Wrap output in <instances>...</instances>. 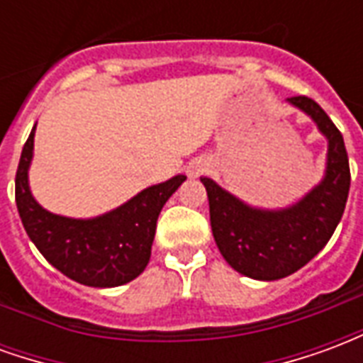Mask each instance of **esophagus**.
I'll use <instances>...</instances> for the list:
<instances>
[{
  "label": "esophagus",
  "mask_w": 363,
  "mask_h": 363,
  "mask_svg": "<svg viewBox=\"0 0 363 363\" xmlns=\"http://www.w3.org/2000/svg\"><path fill=\"white\" fill-rule=\"evenodd\" d=\"M210 167V163L206 161V159H194V161H190L189 167H186V171H189L190 177H198V174H202Z\"/></svg>",
  "instance_id": "34e87169"
}]
</instances>
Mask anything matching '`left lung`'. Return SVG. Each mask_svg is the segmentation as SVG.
Returning <instances> with one entry per match:
<instances>
[{"instance_id": "8db88e82", "label": "left lung", "mask_w": 363, "mask_h": 363, "mask_svg": "<svg viewBox=\"0 0 363 363\" xmlns=\"http://www.w3.org/2000/svg\"><path fill=\"white\" fill-rule=\"evenodd\" d=\"M288 101L307 112L327 135V174L319 186L291 208L262 212L231 196L212 179H202L218 249L231 268L255 280L286 278L319 255L342 218L350 190V165L340 130L309 96Z\"/></svg>"}]
</instances>
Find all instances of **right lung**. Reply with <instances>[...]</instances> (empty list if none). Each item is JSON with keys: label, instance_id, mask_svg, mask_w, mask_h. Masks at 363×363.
I'll return each mask as SVG.
<instances>
[{"label": "right lung", "instance_id": "add662e5", "mask_svg": "<svg viewBox=\"0 0 363 363\" xmlns=\"http://www.w3.org/2000/svg\"><path fill=\"white\" fill-rule=\"evenodd\" d=\"M35 128L23 145L15 177V202L30 241L52 267L83 286L114 288L138 278L150 262L159 212L186 177L142 190L95 220L62 218L40 208L28 190Z\"/></svg>", "mask_w": 363, "mask_h": 363}]
</instances>
